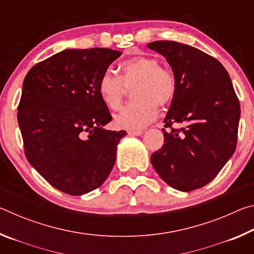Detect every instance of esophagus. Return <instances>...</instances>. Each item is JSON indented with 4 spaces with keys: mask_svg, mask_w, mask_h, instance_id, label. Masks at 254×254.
<instances>
[{
    "mask_svg": "<svg viewBox=\"0 0 254 254\" xmlns=\"http://www.w3.org/2000/svg\"><path fill=\"white\" fill-rule=\"evenodd\" d=\"M127 133H128V134H130V135H136V136H137V135L142 134L143 131H142V130H128Z\"/></svg>",
    "mask_w": 254,
    "mask_h": 254,
    "instance_id": "1",
    "label": "esophagus"
}]
</instances>
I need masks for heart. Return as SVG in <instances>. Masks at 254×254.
<instances>
[{"mask_svg": "<svg viewBox=\"0 0 254 254\" xmlns=\"http://www.w3.org/2000/svg\"><path fill=\"white\" fill-rule=\"evenodd\" d=\"M120 76L106 70L98 79V94L112 110L121 106L127 89H132L133 102L115 115L120 128H140L156 119L161 109L173 103L177 93V78L174 71L162 67L153 56L139 55L124 60Z\"/></svg>", "mask_w": 254, "mask_h": 254, "instance_id": "heart-1", "label": "heart"}]
</instances>
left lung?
<instances>
[{
    "label": "left lung",
    "instance_id": "obj_1",
    "mask_svg": "<svg viewBox=\"0 0 254 254\" xmlns=\"http://www.w3.org/2000/svg\"><path fill=\"white\" fill-rule=\"evenodd\" d=\"M177 78V93L162 128L165 143L151 163L163 182L180 191L204 187L233 156L240 102L229 72L212 56L176 41H154ZM179 125V129L172 126Z\"/></svg>",
    "mask_w": 254,
    "mask_h": 254
}]
</instances>
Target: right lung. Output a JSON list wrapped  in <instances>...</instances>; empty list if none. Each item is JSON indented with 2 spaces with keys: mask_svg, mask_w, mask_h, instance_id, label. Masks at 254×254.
Returning <instances> with one entry per match:
<instances>
[{
  "mask_svg": "<svg viewBox=\"0 0 254 254\" xmlns=\"http://www.w3.org/2000/svg\"><path fill=\"white\" fill-rule=\"evenodd\" d=\"M107 48L67 49L38 63L23 80L18 122L24 153L51 186L79 196L101 186L126 131L112 121L98 79L121 56Z\"/></svg>",
  "mask_w": 254,
  "mask_h": 254,
  "instance_id": "1",
  "label": "right lung"
}]
</instances>
